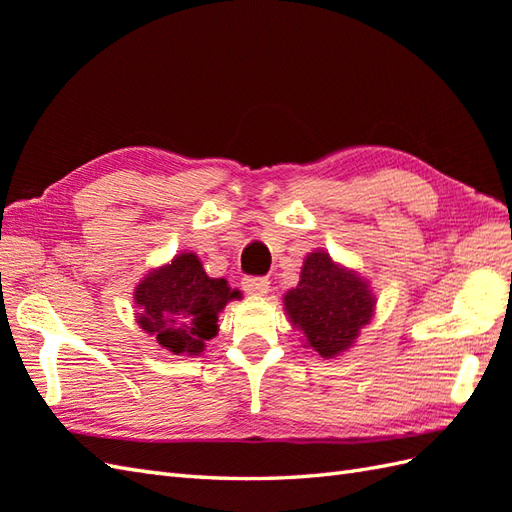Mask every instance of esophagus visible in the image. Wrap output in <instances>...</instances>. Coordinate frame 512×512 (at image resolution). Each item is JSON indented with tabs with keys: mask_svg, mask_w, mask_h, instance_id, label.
<instances>
[{
	"mask_svg": "<svg viewBox=\"0 0 512 512\" xmlns=\"http://www.w3.org/2000/svg\"><path fill=\"white\" fill-rule=\"evenodd\" d=\"M242 288L251 296H266L270 290V281L264 277H246L242 281Z\"/></svg>",
	"mask_w": 512,
	"mask_h": 512,
	"instance_id": "1",
	"label": "esophagus"
}]
</instances>
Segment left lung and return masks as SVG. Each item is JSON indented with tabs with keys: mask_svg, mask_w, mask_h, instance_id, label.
Here are the masks:
<instances>
[{
	"mask_svg": "<svg viewBox=\"0 0 512 512\" xmlns=\"http://www.w3.org/2000/svg\"><path fill=\"white\" fill-rule=\"evenodd\" d=\"M375 307L371 281L323 248L307 253L299 285L283 294V310L303 334V347L323 360H334L355 347Z\"/></svg>",
	"mask_w": 512,
	"mask_h": 512,
	"instance_id": "left-lung-1",
	"label": "left lung"
}]
</instances>
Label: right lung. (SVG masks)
<instances>
[{
	"instance_id": "1",
	"label": "right lung",
	"mask_w": 512,
	"mask_h": 512,
	"mask_svg": "<svg viewBox=\"0 0 512 512\" xmlns=\"http://www.w3.org/2000/svg\"><path fill=\"white\" fill-rule=\"evenodd\" d=\"M242 299L227 279L209 277L196 253H178L152 268L135 285L133 303L139 329L170 355L196 358L218 336V316L229 301Z\"/></svg>"
}]
</instances>
